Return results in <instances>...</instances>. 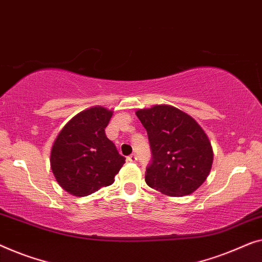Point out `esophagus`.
Here are the masks:
<instances>
[{"instance_id":"34e87169","label":"esophagus","mask_w":262,"mask_h":262,"mask_svg":"<svg viewBox=\"0 0 262 262\" xmlns=\"http://www.w3.org/2000/svg\"><path fill=\"white\" fill-rule=\"evenodd\" d=\"M127 160L129 161V163H135V161L138 160V157H136L135 154H130V156L127 158Z\"/></svg>"}]
</instances>
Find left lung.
Wrapping results in <instances>:
<instances>
[{"mask_svg":"<svg viewBox=\"0 0 262 262\" xmlns=\"http://www.w3.org/2000/svg\"><path fill=\"white\" fill-rule=\"evenodd\" d=\"M135 114L146 128L152 149L147 185L171 197L194 192L208 178L213 160L211 142L203 128L168 104L139 109Z\"/></svg>","mask_w":262,"mask_h":262,"instance_id":"1","label":"left lung"}]
</instances>
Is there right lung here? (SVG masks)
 <instances>
[{"label":"right lung","instance_id":"add662e5","mask_svg":"<svg viewBox=\"0 0 262 262\" xmlns=\"http://www.w3.org/2000/svg\"><path fill=\"white\" fill-rule=\"evenodd\" d=\"M112 110L96 105L73 116L59 132L51 149V168L56 180L70 194L84 197L112 185L126 163L105 127Z\"/></svg>","mask_w":262,"mask_h":262}]
</instances>
